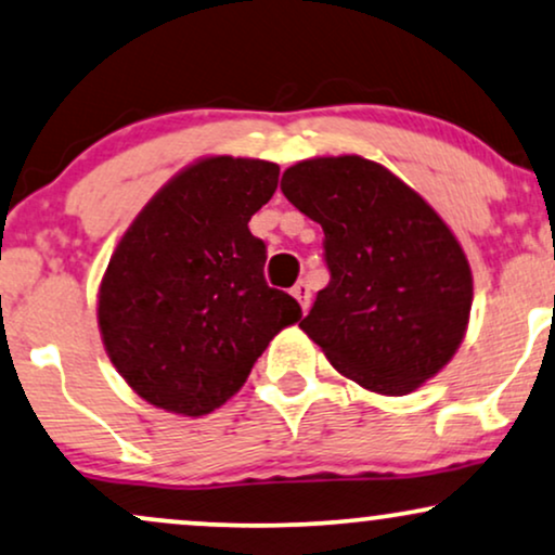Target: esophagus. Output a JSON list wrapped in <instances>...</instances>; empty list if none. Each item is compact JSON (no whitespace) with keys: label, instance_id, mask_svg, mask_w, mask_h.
<instances>
[{"label":"esophagus","instance_id":"obj_1","mask_svg":"<svg viewBox=\"0 0 555 555\" xmlns=\"http://www.w3.org/2000/svg\"><path fill=\"white\" fill-rule=\"evenodd\" d=\"M292 295H295L297 302L302 305V310L310 307V284H307V282H297L295 289H292Z\"/></svg>","mask_w":555,"mask_h":555}]
</instances>
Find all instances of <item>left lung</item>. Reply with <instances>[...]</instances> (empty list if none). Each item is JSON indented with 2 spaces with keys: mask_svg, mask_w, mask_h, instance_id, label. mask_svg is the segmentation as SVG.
Here are the masks:
<instances>
[{
  "mask_svg": "<svg viewBox=\"0 0 555 555\" xmlns=\"http://www.w3.org/2000/svg\"><path fill=\"white\" fill-rule=\"evenodd\" d=\"M282 193L323 227L331 282L299 328L366 390L409 396L455 357L473 305L470 263L437 211L383 165L312 157Z\"/></svg>",
  "mask_w": 555,
  "mask_h": 555,
  "instance_id": "1",
  "label": "left lung"
}]
</instances>
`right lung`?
Wrapping results in <instances>:
<instances>
[{
  "label": "right lung",
  "instance_id": "add662e5",
  "mask_svg": "<svg viewBox=\"0 0 555 555\" xmlns=\"http://www.w3.org/2000/svg\"><path fill=\"white\" fill-rule=\"evenodd\" d=\"M276 183L279 165L266 159H196L124 232L100 282L98 325L113 366L146 403L211 413L302 318L295 297L266 284V245L248 230Z\"/></svg>",
  "mask_w": 555,
  "mask_h": 555
}]
</instances>
